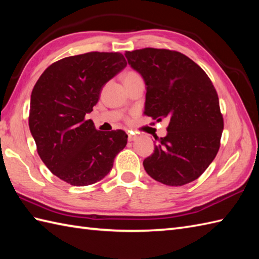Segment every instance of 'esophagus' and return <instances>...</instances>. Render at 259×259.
Wrapping results in <instances>:
<instances>
[{
    "instance_id": "1",
    "label": "esophagus",
    "mask_w": 259,
    "mask_h": 259,
    "mask_svg": "<svg viewBox=\"0 0 259 259\" xmlns=\"http://www.w3.org/2000/svg\"><path fill=\"white\" fill-rule=\"evenodd\" d=\"M137 138H138V136H137V135H135V134H129L128 135V140L129 141H135Z\"/></svg>"
}]
</instances>
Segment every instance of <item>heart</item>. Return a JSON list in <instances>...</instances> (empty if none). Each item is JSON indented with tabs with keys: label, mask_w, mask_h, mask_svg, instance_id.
Listing matches in <instances>:
<instances>
[{
	"label": "heart",
	"mask_w": 259,
	"mask_h": 259,
	"mask_svg": "<svg viewBox=\"0 0 259 259\" xmlns=\"http://www.w3.org/2000/svg\"><path fill=\"white\" fill-rule=\"evenodd\" d=\"M138 76H140L138 73L134 72V71H130V72H126V73L123 75V82L126 81V80H130V79L138 78Z\"/></svg>",
	"instance_id": "1"
}]
</instances>
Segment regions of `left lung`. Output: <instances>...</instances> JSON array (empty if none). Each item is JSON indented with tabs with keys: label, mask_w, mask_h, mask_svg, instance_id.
Returning <instances> with one entry per match:
<instances>
[{
	"label": "left lung",
	"mask_w": 259,
	"mask_h": 259,
	"mask_svg": "<svg viewBox=\"0 0 259 259\" xmlns=\"http://www.w3.org/2000/svg\"><path fill=\"white\" fill-rule=\"evenodd\" d=\"M124 56L146 83L145 114L169 119L167 136L144 160L145 170L163 185L191 183L221 147L224 120L216 89L205 71L180 52L146 48Z\"/></svg>",
	"instance_id": "1"
}]
</instances>
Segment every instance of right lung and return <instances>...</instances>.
Returning <instances> with one entry per match:
<instances>
[{
  "instance_id": "1",
  "label": "right lung",
  "mask_w": 259,
  "mask_h": 259,
  "mask_svg": "<svg viewBox=\"0 0 259 259\" xmlns=\"http://www.w3.org/2000/svg\"><path fill=\"white\" fill-rule=\"evenodd\" d=\"M126 67L118 52H89L51 64L33 88L29 126L49 170L72 186L100 181L126 145L123 130L108 133L85 120L103 85Z\"/></svg>"
}]
</instances>
